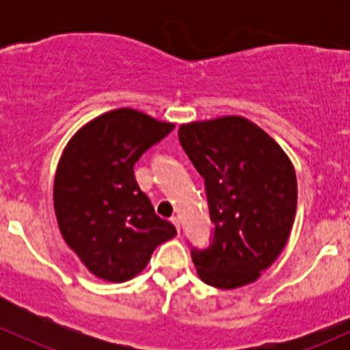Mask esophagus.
Instances as JSON below:
<instances>
[{
    "instance_id": "34e87169",
    "label": "esophagus",
    "mask_w": 350,
    "mask_h": 350,
    "mask_svg": "<svg viewBox=\"0 0 350 350\" xmlns=\"http://www.w3.org/2000/svg\"><path fill=\"white\" fill-rule=\"evenodd\" d=\"M171 221H172V225L176 227V230L181 232V220H179V217H171Z\"/></svg>"
}]
</instances>
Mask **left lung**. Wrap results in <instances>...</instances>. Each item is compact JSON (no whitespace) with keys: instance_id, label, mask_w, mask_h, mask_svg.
Returning <instances> with one entry per match:
<instances>
[{"instance_id":"left-lung-1","label":"left lung","mask_w":350,"mask_h":350,"mask_svg":"<svg viewBox=\"0 0 350 350\" xmlns=\"http://www.w3.org/2000/svg\"><path fill=\"white\" fill-rule=\"evenodd\" d=\"M179 142L204 178L211 243L193 249L201 281L235 289L259 280L284 249L298 200L296 172L280 144L237 115L183 123Z\"/></svg>"}]
</instances>
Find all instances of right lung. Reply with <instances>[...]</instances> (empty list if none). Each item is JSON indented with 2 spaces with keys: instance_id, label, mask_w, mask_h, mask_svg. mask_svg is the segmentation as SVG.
I'll use <instances>...</instances> for the list:
<instances>
[{
  "instance_id": "right-lung-1",
  "label": "right lung",
  "mask_w": 350,
  "mask_h": 350,
  "mask_svg": "<svg viewBox=\"0 0 350 350\" xmlns=\"http://www.w3.org/2000/svg\"><path fill=\"white\" fill-rule=\"evenodd\" d=\"M172 129L139 109L118 108L81 126L62 150L54 179L59 230L96 278L132 280L155 247L176 235L133 176L135 162Z\"/></svg>"
}]
</instances>
